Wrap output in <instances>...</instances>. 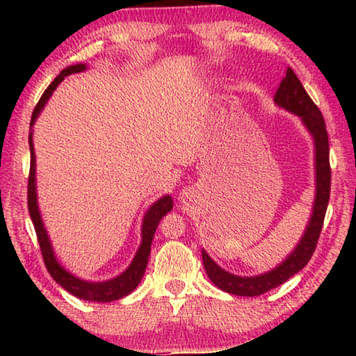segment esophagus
Wrapping results in <instances>:
<instances>
[{
	"label": "esophagus",
	"instance_id": "obj_1",
	"mask_svg": "<svg viewBox=\"0 0 356 356\" xmlns=\"http://www.w3.org/2000/svg\"><path fill=\"white\" fill-rule=\"evenodd\" d=\"M182 196H188V191H184V193H182Z\"/></svg>",
	"mask_w": 356,
	"mask_h": 356
}]
</instances>
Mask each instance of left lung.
Here are the masks:
<instances>
[{
    "label": "left lung",
    "mask_w": 356,
    "mask_h": 356,
    "mask_svg": "<svg viewBox=\"0 0 356 356\" xmlns=\"http://www.w3.org/2000/svg\"><path fill=\"white\" fill-rule=\"evenodd\" d=\"M275 104L282 110L295 114L301 119V122L309 131L314 140V171H316V196L312 204V213L301 236L300 242L293 251L282 261L278 267L270 270L267 273L256 276H238L226 272L221 268L212 257L202 250V262L209 280L213 284L232 295L240 297H257L272 289L281 286L295 273H298L306 264L309 262L311 256L314 254L318 236H321L325 212L330 201V185H331V171H330V149H328V134L325 129V120L322 113L318 111L314 102L311 100L308 92L305 91L303 84L300 83L295 72L287 67L286 76L282 78L280 88L276 89Z\"/></svg>",
    "instance_id": "obj_1"
}]
</instances>
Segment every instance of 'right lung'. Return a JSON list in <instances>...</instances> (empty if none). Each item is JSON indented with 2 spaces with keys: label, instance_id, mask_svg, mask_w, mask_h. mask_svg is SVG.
Masks as SVG:
<instances>
[{
  "label": "right lung",
  "instance_id": "right-lung-1",
  "mask_svg": "<svg viewBox=\"0 0 356 356\" xmlns=\"http://www.w3.org/2000/svg\"><path fill=\"white\" fill-rule=\"evenodd\" d=\"M88 69L86 64H75L69 65L64 70H61L55 80L51 81L50 86L45 89V92L42 94L39 104L35 105L33 116H31V124H29V150H31V168H29V179H28V210L29 216H31L33 225L35 229V234H38V240L40 245L42 257H44L45 267L48 273L51 275V278L55 280L59 286L65 291L75 295L76 298L86 300V301H99V303H108V301H114L125 297L130 292H134L141 282V278L144 272H146L149 254H150V245H152L154 234L156 231V226H159L160 220L163 216L171 212L172 210V200L170 195L161 196L159 201H155L152 206L147 209V212L144 213L143 218V226H141V245L138 248L134 261L130 262L127 268L124 270L122 273L118 275L116 278L106 280V281H86L75 276L65 270L59 261L56 259L55 251H53V246L50 242V237H48V232L44 226V221H42V215L39 210V202H38V188H35V154H34V143H33V127L38 120L40 111L44 110L47 105L48 99L51 97V94L55 89L59 86L65 76L72 74H78V72H84Z\"/></svg>",
  "mask_w": 356,
  "mask_h": 356
}]
</instances>
